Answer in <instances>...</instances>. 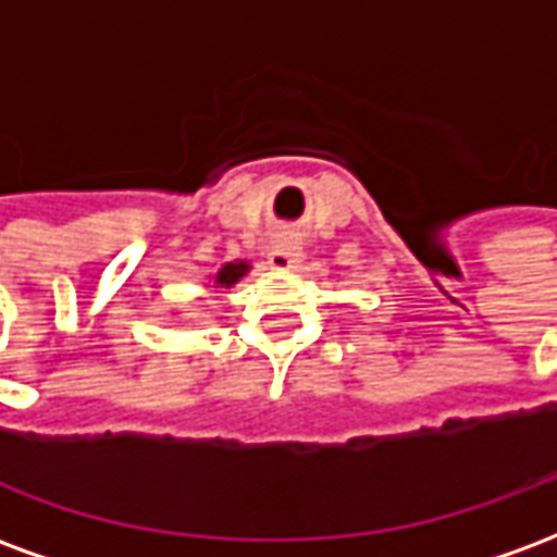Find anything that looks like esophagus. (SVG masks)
<instances>
[{"label": "esophagus", "mask_w": 557, "mask_h": 557, "mask_svg": "<svg viewBox=\"0 0 557 557\" xmlns=\"http://www.w3.org/2000/svg\"><path fill=\"white\" fill-rule=\"evenodd\" d=\"M301 247L295 242H280L271 247V253H268V265L274 268V271H295L298 262H301Z\"/></svg>", "instance_id": "obj_1"}]
</instances>
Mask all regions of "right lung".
I'll return each instance as SVG.
<instances>
[{
    "mask_svg": "<svg viewBox=\"0 0 557 557\" xmlns=\"http://www.w3.org/2000/svg\"><path fill=\"white\" fill-rule=\"evenodd\" d=\"M247 271H250L247 262H226V265L218 271V277H214V286H218V289H230V286H235Z\"/></svg>",
    "mask_w": 557,
    "mask_h": 557,
    "instance_id": "1",
    "label": "right lung"
}]
</instances>
